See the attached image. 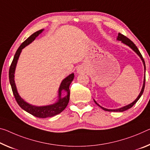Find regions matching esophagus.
<instances>
[{"mask_svg":"<svg viewBox=\"0 0 150 150\" xmlns=\"http://www.w3.org/2000/svg\"><path fill=\"white\" fill-rule=\"evenodd\" d=\"M85 72V69L83 68V66H79L78 67V68L77 69V73H79V74H81V73H83Z\"/></svg>","mask_w":150,"mask_h":150,"instance_id":"obj_1","label":"esophagus"}]
</instances>
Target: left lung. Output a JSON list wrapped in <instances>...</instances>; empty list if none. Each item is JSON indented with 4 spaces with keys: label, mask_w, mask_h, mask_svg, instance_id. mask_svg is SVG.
I'll list each match as a JSON object with an SVG mask.
<instances>
[{
    "label": "left lung",
    "mask_w": 150,
    "mask_h": 150,
    "mask_svg": "<svg viewBox=\"0 0 150 150\" xmlns=\"http://www.w3.org/2000/svg\"><path fill=\"white\" fill-rule=\"evenodd\" d=\"M117 39L118 40V41H122V42H123V43H124V44H125V45H128V46H129L131 49H132L134 50V51L135 52V53H136L137 54H138V55L139 56V57L141 58V59L142 60V61H143V63H144V65L145 73H146V64H145L144 59V58H143V57H142L141 53H140V52H139V49H137V47L136 46H135V45L134 43V42H133L132 41H131V40H130L129 39H128L127 37L124 36V35H122V34H121V33H119V34H118V37H117ZM145 82H146V74H145V77H144V81L143 87H142V91H141V92H140V93H139V95L138 96V97H137V99H135V100L134 102H133V103H130L129 105H128L123 107V108H122L117 109H105V108H102L101 106L99 105V104L97 103V102H96V101H95V100H94V101H95V103H96L97 105L100 107L101 108H102V109H103V110H105V111H117H117H119V112H122V111H125V110H127V109H128L132 108V107L134 106V105H135V104L136 103V102L139 100V99L140 98V97L142 96V95L143 94L144 91Z\"/></svg>",
    "instance_id": "8db88e82"
}]
</instances>
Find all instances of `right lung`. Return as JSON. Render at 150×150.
Here are the masks:
<instances>
[{
    "mask_svg": "<svg viewBox=\"0 0 150 150\" xmlns=\"http://www.w3.org/2000/svg\"><path fill=\"white\" fill-rule=\"evenodd\" d=\"M42 30H43V29L39 30H38V31L34 33L21 45V46L18 47L17 51H16L15 56H14L13 60L12 61V63L10 66V69H9L8 74L9 81H10V83L11 85L12 91H13V95L14 96H15V98L16 102H17V103L18 104V105H19L23 109H24V110L27 111V112L35 116V117L40 118H46L53 117V116L57 115V114L62 112L64 109H65L67 105H68L70 97L69 85L71 84V83L73 81V79H74V74L72 73V74L69 75L65 79L63 80L62 83H61L60 87H59V101L57 102L56 103L53 104V105L42 107L31 105L24 101L18 93L15 85V80H14V77H15L14 74H15L16 65V63H17V61L18 59V57H19L20 54L21 53V51H22V49L23 48H25L27 45L30 44L32 41H34V40L36 39V37L37 36H39L40 33H42ZM62 90H65L68 92V95L63 98H61L60 97L61 91Z\"/></svg>",
    "mask_w": 150,
    "mask_h": 150,
    "instance_id": "add662e5",
    "label": "right lung"
}]
</instances>
